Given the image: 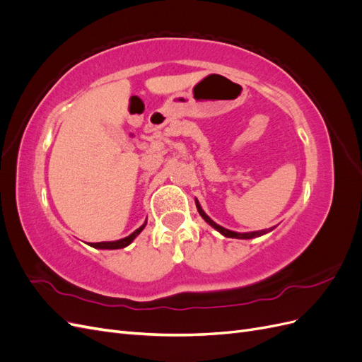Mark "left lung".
<instances>
[{
  "mask_svg": "<svg viewBox=\"0 0 362 362\" xmlns=\"http://www.w3.org/2000/svg\"><path fill=\"white\" fill-rule=\"evenodd\" d=\"M194 202H196V208H198V211H199V214H201V217L204 218V221L210 225V226H213L216 231H218L221 233L222 235H225V237H229V238H243V240H249V238H255V237H261V235H264V234H267L269 231H272V229H269V231H266V229H261V231H252V233H235V231H231V229H226V228H223V226H221V225H217L214 221H211L210 217H208L206 214H205V211L202 210V206H201V204H199V201L198 199H194Z\"/></svg>",
  "mask_w": 362,
  "mask_h": 362,
  "instance_id": "left-lung-1",
  "label": "left lung"
}]
</instances>
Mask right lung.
<instances>
[{
  "instance_id": "right-lung-1",
  "label": "right lung",
  "mask_w": 362,
  "mask_h": 362,
  "mask_svg": "<svg viewBox=\"0 0 362 362\" xmlns=\"http://www.w3.org/2000/svg\"><path fill=\"white\" fill-rule=\"evenodd\" d=\"M146 223H148V221H145V223H144V225H141L140 228H137L133 234H129V235H128V237H125V238L115 240V242L90 243V246H92V247H95V249H110V250H113V249H122V247H127L128 245L133 243V240H134V238H136L141 231H144V228L146 226Z\"/></svg>"
}]
</instances>
